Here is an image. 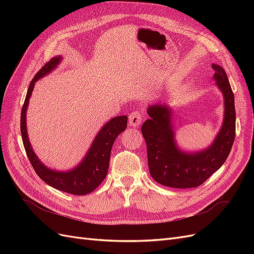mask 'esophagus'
<instances>
[{"label":"esophagus","instance_id":"esophagus-1","mask_svg":"<svg viewBox=\"0 0 254 254\" xmlns=\"http://www.w3.org/2000/svg\"><path fill=\"white\" fill-rule=\"evenodd\" d=\"M142 120H143V115L141 111L136 110L129 115V125L133 128L139 127L141 125Z\"/></svg>","mask_w":254,"mask_h":254}]
</instances>
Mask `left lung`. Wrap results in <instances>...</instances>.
I'll return each mask as SVG.
<instances>
[{
	"label": "left lung",
	"mask_w": 254,
	"mask_h": 254,
	"mask_svg": "<svg viewBox=\"0 0 254 254\" xmlns=\"http://www.w3.org/2000/svg\"><path fill=\"white\" fill-rule=\"evenodd\" d=\"M213 80L224 96V120L215 139L206 148L188 151L176 141L173 108L166 103L147 107L149 119L142 125L147 146L149 173L152 179L175 189L197 188L225 163L235 137L234 94L224 68L213 64Z\"/></svg>",
	"instance_id": "1"
}]
</instances>
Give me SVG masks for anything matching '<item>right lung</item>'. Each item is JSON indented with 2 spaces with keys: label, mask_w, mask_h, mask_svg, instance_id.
<instances>
[{
  "label": "right lung",
  "mask_w": 254,
  "mask_h": 254,
  "mask_svg": "<svg viewBox=\"0 0 254 254\" xmlns=\"http://www.w3.org/2000/svg\"><path fill=\"white\" fill-rule=\"evenodd\" d=\"M63 61V56L53 57L41 70L36 74L30 82L21 112V135L23 145L34 167L36 174L52 188L72 195H87L93 191L106 178L109 168L111 149L115 139L127 127V115L115 117L108 121L98 130L93 142L80 162L67 171H57L50 168L35 153L30 145L27 126L26 112L36 81L53 72Z\"/></svg>",
  "instance_id": "right-lung-1"
}]
</instances>
